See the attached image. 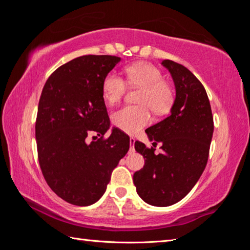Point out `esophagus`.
<instances>
[{"label": "esophagus", "instance_id": "34e87169", "mask_svg": "<svg viewBox=\"0 0 250 250\" xmlns=\"http://www.w3.org/2000/svg\"><path fill=\"white\" fill-rule=\"evenodd\" d=\"M134 141L135 139L133 137L130 138V143H131V146H130V152H134Z\"/></svg>", "mask_w": 250, "mask_h": 250}]
</instances>
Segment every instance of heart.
<instances>
[{"mask_svg": "<svg viewBox=\"0 0 250 250\" xmlns=\"http://www.w3.org/2000/svg\"><path fill=\"white\" fill-rule=\"evenodd\" d=\"M126 80L132 87L141 88L138 97L140 105H125L112 115V122L117 128L133 134L151 122V110L163 115L173 104V91L163 75L149 62H135L125 68ZM126 90L125 80L117 73H109L103 82V95L105 103L115 104Z\"/></svg>", "mask_w": 250, "mask_h": 250, "instance_id": "1", "label": "heart"}]
</instances>
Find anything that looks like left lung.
<instances>
[{"mask_svg":"<svg viewBox=\"0 0 250 250\" xmlns=\"http://www.w3.org/2000/svg\"><path fill=\"white\" fill-rule=\"evenodd\" d=\"M175 84L171 115L146 130L161 153L135 141V151L145 158V167L133 174V183L143 201L153 206H170L184 198L205 170L213 137L214 121L206 90L183 65L166 59Z\"/></svg>","mask_w":250,"mask_h":250,"instance_id":"1","label":"left lung"}]
</instances>
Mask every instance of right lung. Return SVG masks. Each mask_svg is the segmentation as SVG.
<instances>
[{
	"label": "right lung",
	"instance_id": "add662e5",
	"mask_svg": "<svg viewBox=\"0 0 250 250\" xmlns=\"http://www.w3.org/2000/svg\"><path fill=\"white\" fill-rule=\"evenodd\" d=\"M120 61L110 55L77 57L55 70L42 91L35 125L40 167L53 192L73 205L99 201L129 150V135L119 129L104 139L110 120L103 82ZM92 133L101 138L88 144Z\"/></svg>",
	"mask_w": 250,
	"mask_h": 250
}]
</instances>
